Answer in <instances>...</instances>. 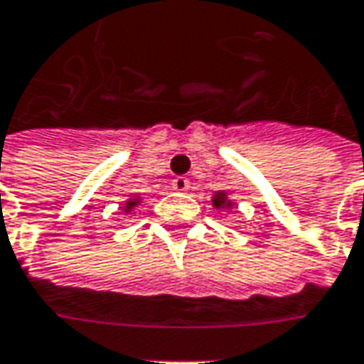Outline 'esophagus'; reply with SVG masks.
Returning <instances> with one entry per match:
<instances>
[{
    "label": "esophagus",
    "mask_w": 364,
    "mask_h": 364,
    "mask_svg": "<svg viewBox=\"0 0 364 364\" xmlns=\"http://www.w3.org/2000/svg\"><path fill=\"white\" fill-rule=\"evenodd\" d=\"M172 188L178 190V192H186L190 188V180L184 178V176H176L174 180H172Z\"/></svg>",
    "instance_id": "34e87169"
}]
</instances>
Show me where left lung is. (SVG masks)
Wrapping results in <instances>:
<instances>
[{"label":"left lung","mask_w":364,"mask_h":364,"mask_svg":"<svg viewBox=\"0 0 364 364\" xmlns=\"http://www.w3.org/2000/svg\"><path fill=\"white\" fill-rule=\"evenodd\" d=\"M213 204L217 206V208H231V203H227V198H225V194L223 192H218V194H215V198H213Z\"/></svg>","instance_id":"left-lung-1"}]
</instances>
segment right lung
Wrapping results in <instances>:
<instances>
[{
	"label": "right lung",
	"instance_id": "add662e5",
	"mask_svg": "<svg viewBox=\"0 0 364 364\" xmlns=\"http://www.w3.org/2000/svg\"><path fill=\"white\" fill-rule=\"evenodd\" d=\"M139 203V200H137V198H135V200H129V203H127V206H125V210H127V213H129V210H132L133 206H135V204Z\"/></svg>",
	"mask_w": 364,
	"mask_h": 364
}]
</instances>
